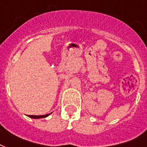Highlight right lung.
I'll return each mask as SVG.
<instances>
[{
    "instance_id": "right-lung-1",
    "label": "right lung",
    "mask_w": 147,
    "mask_h": 147,
    "mask_svg": "<svg viewBox=\"0 0 147 147\" xmlns=\"http://www.w3.org/2000/svg\"><path fill=\"white\" fill-rule=\"evenodd\" d=\"M51 113H49V114L42 115V116H34V115H31V116H29V117H30V118H33V119H40V118H45V117H48L49 115H51Z\"/></svg>"
}]
</instances>
